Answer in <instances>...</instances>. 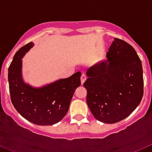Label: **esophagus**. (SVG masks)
Returning a JSON list of instances; mask_svg holds the SVG:
<instances>
[{
	"instance_id": "34e87169",
	"label": "esophagus",
	"mask_w": 152,
	"mask_h": 152,
	"mask_svg": "<svg viewBox=\"0 0 152 152\" xmlns=\"http://www.w3.org/2000/svg\"><path fill=\"white\" fill-rule=\"evenodd\" d=\"M86 79H87V75L84 73H83L82 75H81V76H80V81H81V84H84Z\"/></svg>"
}]
</instances>
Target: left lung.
Instances as JSON below:
<instances>
[{"mask_svg": "<svg viewBox=\"0 0 152 152\" xmlns=\"http://www.w3.org/2000/svg\"><path fill=\"white\" fill-rule=\"evenodd\" d=\"M105 61L91 67L84 83L91 113L102 123L126 119L139 106L144 94L142 61L134 48L115 38Z\"/></svg>", "mask_w": 152, "mask_h": 152, "instance_id": "1", "label": "left lung"}]
</instances>
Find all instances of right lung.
<instances>
[{"label":"right lung","mask_w":152,"mask_h":152,"mask_svg":"<svg viewBox=\"0 0 152 152\" xmlns=\"http://www.w3.org/2000/svg\"><path fill=\"white\" fill-rule=\"evenodd\" d=\"M29 42L16 52L8 69L11 102L14 108L28 121L40 126H51L64 117L75 90L80 85L81 73L60 79L41 88L24 84L21 76V58L30 48Z\"/></svg>","instance_id":"right-lung-1"}]
</instances>
